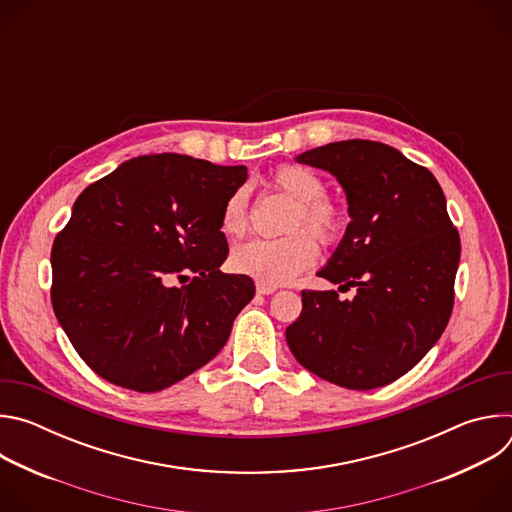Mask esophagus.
Here are the masks:
<instances>
[{"mask_svg":"<svg viewBox=\"0 0 512 512\" xmlns=\"http://www.w3.org/2000/svg\"><path fill=\"white\" fill-rule=\"evenodd\" d=\"M275 291V287H271V285H263V283H257V294L259 296H269V294H273Z\"/></svg>","mask_w":512,"mask_h":512,"instance_id":"34e87169","label":"esophagus"}]
</instances>
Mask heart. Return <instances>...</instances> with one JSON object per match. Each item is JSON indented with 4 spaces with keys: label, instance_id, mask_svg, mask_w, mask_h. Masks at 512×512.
<instances>
[{
    "label": "heart",
    "instance_id": "1",
    "mask_svg": "<svg viewBox=\"0 0 512 512\" xmlns=\"http://www.w3.org/2000/svg\"><path fill=\"white\" fill-rule=\"evenodd\" d=\"M273 186L296 202L289 218V231L306 229L320 243H334L344 229L342 212L328 202L324 180L312 170L300 166H281L271 176ZM223 231L231 237H241L247 231V192L241 188L229 196L221 218ZM318 247L306 233H296L283 239H253L239 245L231 255V265L237 273L247 275L263 285H281L314 265Z\"/></svg>",
    "mask_w": 512,
    "mask_h": 512
}]
</instances>
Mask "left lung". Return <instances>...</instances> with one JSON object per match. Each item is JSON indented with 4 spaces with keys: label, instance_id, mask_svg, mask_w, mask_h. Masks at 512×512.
Here are the masks:
<instances>
[{
    "label": "left lung",
    "instance_id": "8db88e82",
    "mask_svg": "<svg viewBox=\"0 0 512 512\" xmlns=\"http://www.w3.org/2000/svg\"><path fill=\"white\" fill-rule=\"evenodd\" d=\"M296 162L330 172L346 194L350 223L318 275L356 296L302 291L287 346L338 387H385L433 348L452 314L460 235L446 196L427 168L381 141H334Z\"/></svg>",
    "mask_w": 512,
    "mask_h": 512
}]
</instances>
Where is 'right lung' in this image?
<instances>
[{"instance_id": "1", "label": "right lung", "mask_w": 512, "mask_h": 512, "mask_svg": "<svg viewBox=\"0 0 512 512\" xmlns=\"http://www.w3.org/2000/svg\"><path fill=\"white\" fill-rule=\"evenodd\" d=\"M245 180V166L139 156L72 204L50 255L52 308L99 377L154 393L221 352L255 296L251 277L221 271L223 208Z\"/></svg>"}]
</instances>
